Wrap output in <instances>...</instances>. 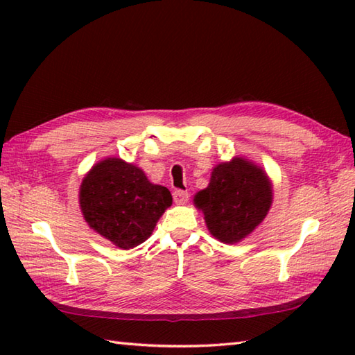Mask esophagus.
<instances>
[{"instance_id": "obj_1", "label": "esophagus", "mask_w": 355, "mask_h": 355, "mask_svg": "<svg viewBox=\"0 0 355 355\" xmlns=\"http://www.w3.org/2000/svg\"><path fill=\"white\" fill-rule=\"evenodd\" d=\"M173 201H175L177 205H186V202L189 201V193H187L186 191L177 189L175 192H173Z\"/></svg>"}]
</instances>
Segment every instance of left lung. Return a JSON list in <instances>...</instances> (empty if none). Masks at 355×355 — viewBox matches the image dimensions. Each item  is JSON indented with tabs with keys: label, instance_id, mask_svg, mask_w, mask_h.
Listing matches in <instances>:
<instances>
[{
	"label": "left lung",
	"instance_id": "obj_1",
	"mask_svg": "<svg viewBox=\"0 0 355 355\" xmlns=\"http://www.w3.org/2000/svg\"><path fill=\"white\" fill-rule=\"evenodd\" d=\"M210 233L223 243L245 238L271 206V187L266 173L244 158L218 164L210 183L195 195Z\"/></svg>",
	"mask_w": 355,
	"mask_h": 355
}]
</instances>
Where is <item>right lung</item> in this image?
<instances>
[{
	"instance_id": "1",
	"label": "right lung",
	"mask_w": 355,
	"mask_h": 355,
	"mask_svg": "<svg viewBox=\"0 0 355 355\" xmlns=\"http://www.w3.org/2000/svg\"><path fill=\"white\" fill-rule=\"evenodd\" d=\"M89 227L120 248L146 241L158 218L172 205L168 187L153 184L141 169L107 158L87 173L79 192Z\"/></svg>"
}]
</instances>
